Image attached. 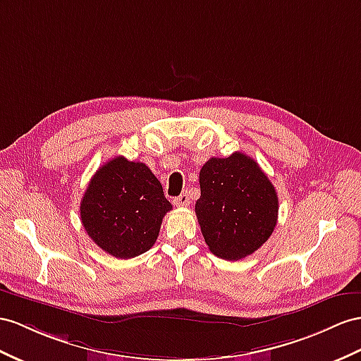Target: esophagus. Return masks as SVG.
I'll return each instance as SVG.
<instances>
[{
  "label": "esophagus",
  "mask_w": 361,
  "mask_h": 361,
  "mask_svg": "<svg viewBox=\"0 0 361 361\" xmlns=\"http://www.w3.org/2000/svg\"><path fill=\"white\" fill-rule=\"evenodd\" d=\"M189 195L186 192H183L181 195H178L177 198H173V204L175 206H178V207H184V206H188L189 204Z\"/></svg>",
  "instance_id": "34e87169"
}]
</instances>
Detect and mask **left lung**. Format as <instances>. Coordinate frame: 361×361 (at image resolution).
I'll list each match as a JSON object with an SVG mask.
<instances>
[{
    "instance_id": "obj_1",
    "label": "left lung",
    "mask_w": 361,
    "mask_h": 361,
    "mask_svg": "<svg viewBox=\"0 0 361 361\" xmlns=\"http://www.w3.org/2000/svg\"><path fill=\"white\" fill-rule=\"evenodd\" d=\"M195 214L210 252L238 261L256 252L273 233L279 212L276 189L250 157L233 152L212 159L200 171Z\"/></svg>"
}]
</instances>
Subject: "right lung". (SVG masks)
Instances as JSON below:
<instances>
[{"mask_svg": "<svg viewBox=\"0 0 361 361\" xmlns=\"http://www.w3.org/2000/svg\"><path fill=\"white\" fill-rule=\"evenodd\" d=\"M172 204L151 169L122 155L100 166L80 200V219L88 236L118 259L149 250Z\"/></svg>", "mask_w": 361, "mask_h": 361, "instance_id": "1", "label": "right lung"}]
</instances>
